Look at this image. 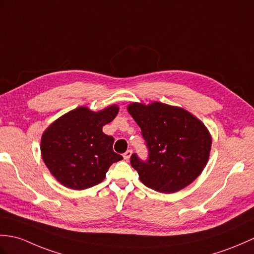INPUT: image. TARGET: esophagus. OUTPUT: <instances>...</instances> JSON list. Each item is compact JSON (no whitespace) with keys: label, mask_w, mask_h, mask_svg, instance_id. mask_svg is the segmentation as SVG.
<instances>
[{"label":"esophagus","mask_w":254,"mask_h":254,"mask_svg":"<svg viewBox=\"0 0 254 254\" xmlns=\"http://www.w3.org/2000/svg\"><path fill=\"white\" fill-rule=\"evenodd\" d=\"M131 156H132V150L131 149H128V150H127L125 154H123V158L126 159V160H128L129 158H131Z\"/></svg>","instance_id":"34e87169"}]
</instances>
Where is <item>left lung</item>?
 Instances as JSON below:
<instances>
[{"mask_svg":"<svg viewBox=\"0 0 254 254\" xmlns=\"http://www.w3.org/2000/svg\"><path fill=\"white\" fill-rule=\"evenodd\" d=\"M141 129L148 159L131 156L139 180L156 191L172 193L196 180L209 160L212 138L203 123L187 110L155 102L127 106Z\"/></svg>","mask_w":254,"mask_h":254,"instance_id":"8db88e82","label":"left lung"}]
</instances>
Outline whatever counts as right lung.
I'll list each match as a JSON object with an SVG mask.
<instances>
[{
  "label": "right lung",
  "instance_id": "1",
  "mask_svg": "<svg viewBox=\"0 0 254 254\" xmlns=\"http://www.w3.org/2000/svg\"><path fill=\"white\" fill-rule=\"evenodd\" d=\"M119 113L116 105L100 111L79 107L58 118L41 139V155L54 178L71 190H86L106 178L111 164L122 160L113 149L114 137L103 127Z\"/></svg>",
  "mask_w": 254,
  "mask_h": 254
}]
</instances>
